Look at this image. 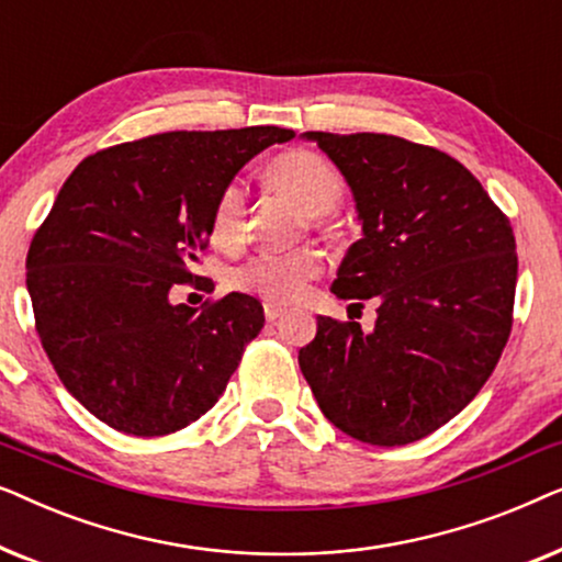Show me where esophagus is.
Returning <instances> with one entry per match:
<instances>
[{
    "mask_svg": "<svg viewBox=\"0 0 562 562\" xmlns=\"http://www.w3.org/2000/svg\"><path fill=\"white\" fill-rule=\"evenodd\" d=\"M263 312H266L268 322H276L279 317H283V310H281V306H276V304H266Z\"/></svg>",
    "mask_w": 562,
    "mask_h": 562,
    "instance_id": "34e87169",
    "label": "esophagus"
}]
</instances>
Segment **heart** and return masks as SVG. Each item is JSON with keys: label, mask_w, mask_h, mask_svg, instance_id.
I'll return each instance as SVG.
<instances>
[{"label": "heart", "mask_w": 562, "mask_h": 562, "mask_svg": "<svg viewBox=\"0 0 562 562\" xmlns=\"http://www.w3.org/2000/svg\"><path fill=\"white\" fill-rule=\"evenodd\" d=\"M268 181L283 191L299 210L306 214L310 225L319 233L329 229V214L340 202L342 187L337 173L325 158L310 150H289L276 156L266 166ZM245 189L243 183L229 181L214 199L210 235L220 248H235L243 240L245 229ZM322 271L317 250L299 248L291 252H258L229 268L227 286L240 294L258 296L268 304H294L306 294L310 283Z\"/></svg>", "instance_id": "obj_1"}]
</instances>
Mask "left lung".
I'll return each instance as SVG.
<instances>
[{
  "label": "left lung",
  "mask_w": 562,
  "mask_h": 562,
  "mask_svg": "<svg viewBox=\"0 0 562 562\" xmlns=\"http://www.w3.org/2000/svg\"><path fill=\"white\" fill-rule=\"evenodd\" d=\"M302 137L340 168L363 227L335 296L375 299L379 317L373 333L317 317L299 368L345 435L381 448L417 442L473 402L509 340L512 225L448 153L379 133Z\"/></svg>",
  "instance_id": "1"
}]
</instances>
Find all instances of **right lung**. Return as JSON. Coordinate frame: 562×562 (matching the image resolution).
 <instances>
[{"label": "right lung", "instance_id": "1", "mask_svg": "<svg viewBox=\"0 0 562 562\" xmlns=\"http://www.w3.org/2000/svg\"><path fill=\"white\" fill-rule=\"evenodd\" d=\"M294 130L164 133L83 158L27 250L35 329L58 379L104 425L135 437L210 412L263 327V306L227 294L173 304L210 240L220 189Z\"/></svg>", "mask_w": 562, "mask_h": 562}]
</instances>
